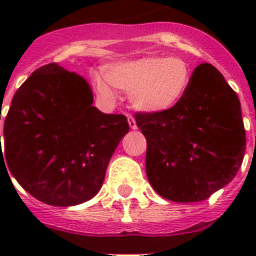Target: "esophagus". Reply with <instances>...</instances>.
Segmentation results:
<instances>
[{"instance_id": "esophagus-1", "label": "esophagus", "mask_w": 256, "mask_h": 256, "mask_svg": "<svg viewBox=\"0 0 256 256\" xmlns=\"http://www.w3.org/2000/svg\"><path fill=\"white\" fill-rule=\"evenodd\" d=\"M128 126H130V128H132V130H136V120H134V118H132V116H128Z\"/></svg>"}]
</instances>
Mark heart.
Segmentation results:
<instances>
[{
    "instance_id": "heart-1",
    "label": "heart",
    "mask_w": 256,
    "mask_h": 256,
    "mask_svg": "<svg viewBox=\"0 0 256 256\" xmlns=\"http://www.w3.org/2000/svg\"><path fill=\"white\" fill-rule=\"evenodd\" d=\"M104 76L106 78H96V88L106 100L114 98L112 85L130 92V102L136 110L160 114L183 100L191 85L192 70L183 58L146 56L112 64Z\"/></svg>"
}]
</instances>
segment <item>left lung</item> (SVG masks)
Returning <instances> with one entry per match:
<instances>
[{
	"label": "left lung",
	"mask_w": 256,
	"mask_h": 256,
	"mask_svg": "<svg viewBox=\"0 0 256 256\" xmlns=\"http://www.w3.org/2000/svg\"><path fill=\"white\" fill-rule=\"evenodd\" d=\"M148 140L146 175L164 199L204 200L234 179L243 162L246 132L240 102L219 70L200 64L186 96L160 114H136Z\"/></svg>",
	"instance_id": "1"
}]
</instances>
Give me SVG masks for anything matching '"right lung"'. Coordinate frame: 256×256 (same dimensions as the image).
<instances>
[{
	"mask_svg": "<svg viewBox=\"0 0 256 256\" xmlns=\"http://www.w3.org/2000/svg\"><path fill=\"white\" fill-rule=\"evenodd\" d=\"M92 102L85 78L57 64L36 70L14 94L0 164L38 200L76 206L100 190L128 124L122 114H104Z\"/></svg>",
	"mask_w": 256,
	"mask_h": 256,
	"instance_id": "obj_1",
	"label": "right lung"
}]
</instances>
